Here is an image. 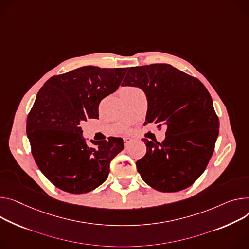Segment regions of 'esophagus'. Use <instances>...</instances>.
Instances as JSON below:
<instances>
[{"label":"esophagus","instance_id":"esophagus-1","mask_svg":"<svg viewBox=\"0 0 249 249\" xmlns=\"http://www.w3.org/2000/svg\"><path fill=\"white\" fill-rule=\"evenodd\" d=\"M123 140H124L125 147H128V146L132 143V141H133V139H132V138H130V137H124V138H123Z\"/></svg>","mask_w":249,"mask_h":249}]
</instances>
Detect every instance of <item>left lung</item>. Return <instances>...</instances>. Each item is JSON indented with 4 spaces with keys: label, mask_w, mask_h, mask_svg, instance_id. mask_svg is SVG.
Masks as SVG:
<instances>
[{
    "label": "left lung",
    "mask_w": 249,
    "mask_h": 249,
    "mask_svg": "<svg viewBox=\"0 0 249 249\" xmlns=\"http://www.w3.org/2000/svg\"><path fill=\"white\" fill-rule=\"evenodd\" d=\"M122 86L141 88L148 101L147 123L167 127L162 143L144 139L147 153L136 162L144 182L164 193L190 187L206 170L218 136L208 89L166 63L130 67Z\"/></svg>",
    "instance_id": "obj_1"
}]
</instances>
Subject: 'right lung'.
I'll list each match as a JSON object with an SVG mask.
<instances>
[{"label":"right lung","instance_id":"obj_1","mask_svg":"<svg viewBox=\"0 0 249 249\" xmlns=\"http://www.w3.org/2000/svg\"><path fill=\"white\" fill-rule=\"evenodd\" d=\"M128 69L87 65L50 78L40 88L27 120L35 161L51 182L70 194H85L108 178L113 158L124 149L122 138L83 137L80 122L99 117L98 106L115 92Z\"/></svg>","mask_w":249,"mask_h":249}]
</instances>
